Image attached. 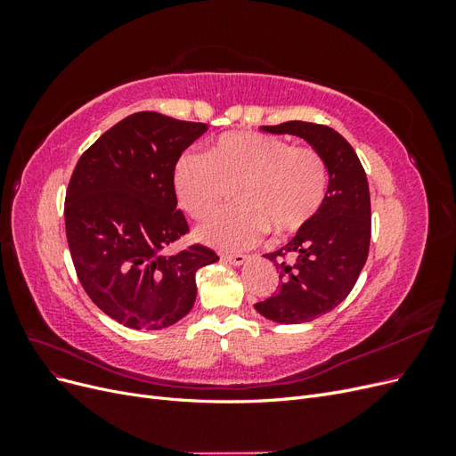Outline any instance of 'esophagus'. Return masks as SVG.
I'll use <instances>...</instances> for the list:
<instances>
[{"label": "esophagus", "instance_id": "34e87169", "mask_svg": "<svg viewBox=\"0 0 456 456\" xmlns=\"http://www.w3.org/2000/svg\"><path fill=\"white\" fill-rule=\"evenodd\" d=\"M220 260H224V262H228V265H233V266H241V265H245V262H247V255H241V253H238V255L223 253V255H220Z\"/></svg>", "mask_w": 456, "mask_h": 456}]
</instances>
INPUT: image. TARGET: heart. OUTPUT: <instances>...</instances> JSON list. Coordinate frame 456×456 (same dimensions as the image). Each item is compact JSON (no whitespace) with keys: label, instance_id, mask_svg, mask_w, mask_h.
Wrapping results in <instances>:
<instances>
[{"label":"heart","instance_id":"1","mask_svg":"<svg viewBox=\"0 0 456 456\" xmlns=\"http://www.w3.org/2000/svg\"><path fill=\"white\" fill-rule=\"evenodd\" d=\"M173 181L183 209L198 220L211 216L236 188L240 203L198 230L205 243L236 251L258 243L268 228L275 236L305 228L323 205L329 176L315 150L238 131L218 136L207 154L184 151Z\"/></svg>","mask_w":456,"mask_h":456}]
</instances>
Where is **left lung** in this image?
Here are the masks:
<instances>
[{"label":"left lung","mask_w":456,"mask_h":456,"mask_svg":"<svg viewBox=\"0 0 456 456\" xmlns=\"http://www.w3.org/2000/svg\"><path fill=\"white\" fill-rule=\"evenodd\" d=\"M305 139L325 161L329 186L320 211L281 249L265 255L280 272V287L255 310L275 323H306L350 295L370 241V198L363 165L342 134L308 121L260 127Z\"/></svg>","instance_id":"8db88e82"}]
</instances>
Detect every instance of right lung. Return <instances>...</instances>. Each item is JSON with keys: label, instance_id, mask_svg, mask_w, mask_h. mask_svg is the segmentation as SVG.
<instances>
[{"label": "right lung", "instance_id": "obj_1", "mask_svg": "<svg viewBox=\"0 0 456 456\" xmlns=\"http://www.w3.org/2000/svg\"><path fill=\"white\" fill-rule=\"evenodd\" d=\"M209 129L136 112L79 158L66 190V238L76 273L106 315L131 329L169 327L196 302V272L218 260L203 245L167 253L188 232L176 209L175 165Z\"/></svg>", "mask_w": 456, "mask_h": 456}]
</instances>
